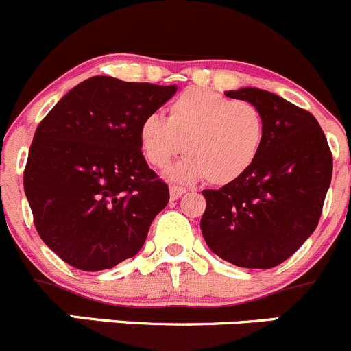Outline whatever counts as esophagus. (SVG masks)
Returning a JSON list of instances; mask_svg holds the SVG:
<instances>
[{
  "instance_id": "esophagus-1",
  "label": "esophagus",
  "mask_w": 351,
  "mask_h": 351,
  "mask_svg": "<svg viewBox=\"0 0 351 351\" xmlns=\"http://www.w3.org/2000/svg\"><path fill=\"white\" fill-rule=\"evenodd\" d=\"M183 194H185V189H182V186H171L169 189V197H171V201H178Z\"/></svg>"
}]
</instances>
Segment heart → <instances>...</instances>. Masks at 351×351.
I'll list each match as a JSON object with an SVG mask.
<instances>
[{
	"mask_svg": "<svg viewBox=\"0 0 351 351\" xmlns=\"http://www.w3.org/2000/svg\"><path fill=\"white\" fill-rule=\"evenodd\" d=\"M143 156L165 168L185 145L189 156L168 169L175 183L209 180L230 185L250 171L265 142V119L245 100H232L208 88H189L168 107V117L149 114L138 126Z\"/></svg>",
	"mask_w": 351,
	"mask_h": 351,
	"instance_id": "b5f03b06",
	"label": "heart"
}]
</instances>
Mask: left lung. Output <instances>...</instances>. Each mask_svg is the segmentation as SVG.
<instances>
[{"instance_id":"8db88e82","label":"left lung","mask_w":351,"mask_h":351,"mask_svg":"<svg viewBox=\"0 0 351 351\" xmlns=\"http://www.w3.org/2000/svg\"><path fill=\"white\" fill-rule=\"evenodd\" d=\"M265 119L256 162L220 191H202V237L235 267L274 268L300 250L319 223L332 176V156L315 117L260 88L225 91Z\"/></svg>"}]
</instances>
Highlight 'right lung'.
I'll return each mask as SVG.
<instances>
[{"label":"right lung","instance_id":"add662e5","mask_svg":"<svg viewBox=\"0 0 351 351\" xmlns=\"http://www.w3.org/2000/svg\"><path fill=\"white\" fill-rule=\"evenodd\" d=\"M175 93L176 84L93 76L39 123L25 197L39 237L71 267L107 270L142 250L169 191L147 165L138 126Z\"/></svg>","mask_w":351,"mask_h":351}]
</instances>
